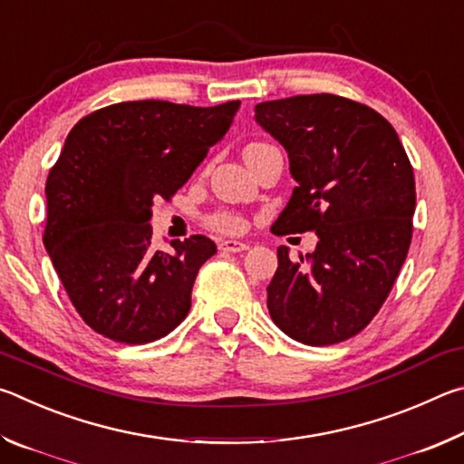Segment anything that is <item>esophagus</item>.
I'll use <instances>...</instances> for the list:
<instances>
[{
	"label": "esophagus",
	"instance_id": "34e87169",
	"mask_svg": "<svg viewBox=\"0 0 464 464\" xmlns=\"http://www.w3.org/2000/svg\"><path fill=\"white\" fill-rule=\"evenodd\" d=\"M218 249H221L223 254H239V251L249 249V246H247V243H243V241L223 239L221 243H218Z\"/></svg>",
	"mask_w": 464,
	"mask_h": 464
}]
</instances>
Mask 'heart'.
<instances>
[{
  "instance_id": "heart-1",
  "label": "heart",
  "mask_w": 464,
  "mask_h": 464,
  "mask_svg": "<svg viewBox=\"0 0 464 464\" xmlns=\"http://www.w3.org/2000/svg\"><path fill=\"white\" fill-rule=\"evenodd\" d=\"M210 227L223 233H237L241 229V218L233 213H217L210 217Z\"/></svg>"
}]
</instances>
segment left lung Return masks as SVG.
<instances>
[{
    "instance_id": "left-lung-1",
    "label": "left lung",
    "mask_w": 464,
    "mask_h": 464,
    "mask_svg": "<svg viewBox=\"0 0 464 464\" xmlns=\"http://www.w3.org/2000/svg\"><path fill=\"white\" fill-rule=\"evenodd\" d=\"M254 119L286 149L296 182L272 233L317 235L298 262L278 247L270 317L301 343L348 340L379 313L410 251L411 163L387 119L334 93L262 102Z\"/></svg>"
}]
</instances>
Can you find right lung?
Returning a JSON list of instances; mask_svg holds the SVG:
<instances>
[{
  "mask_svg": "<svg viewBox=\"0 0 464 464\" xmlns=\"http://www.w3.org/2000/svg\"><path fill=\"white\" fill-rule=\"evenodd\" d=\"M241 106L121 102L75 124L46 178L44 247L73 307L93 332L122 343L168 335L190 311L204 235L151 246L153 198H169L221 140Z\"/></svg>",
  "mask_w": 464,
  "mask_h": 464,
  "instance_id": "right-lung-1",
  "label": "right lung"
}]
</instances>
